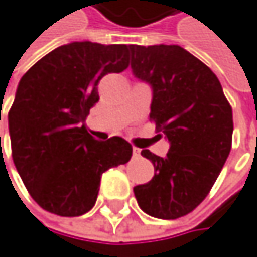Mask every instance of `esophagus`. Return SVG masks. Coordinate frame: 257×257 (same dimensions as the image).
<instances>
[{"mask_svg": "<svg viewBox=\"0 0 257 257\" xmlns=\"http://www.w3.org/2000/svg\"><path fill=\"white\" fill-rule=\"evenodd\" d=\"M133 156H136V158L141 156V150L138 147H133Z\"/></svg>", "mask_w": 257, "mask_h": 257, "instance_id": "1", "label": "esophagus"}]
</instances>
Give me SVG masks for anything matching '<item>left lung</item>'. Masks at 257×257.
I'll return each instance as SVG.
<instances>
[{
  "instance_id": "obj_1",
  "label": "left lung",
  "mask_w": 257,
  "mask_h": 257,
  "mask_svg": "<svg viewBox=\"0 0 257 257\" xmlns=\"http://www.w3.org/2000/svg\"><path fill=\"white\" fill-rule=\"evenodd\" d=\"M132 70L152 85L150 119L170 141L165 158L143 150L155 176L133 188L138 205L178 219L210 193L231 150L233 111L217 76L179 46H130Z\"/></svg>"
}]
</instances>
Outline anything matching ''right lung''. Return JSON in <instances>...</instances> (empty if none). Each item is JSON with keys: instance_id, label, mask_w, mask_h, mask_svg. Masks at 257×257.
<instances>
[{"instance_id": "add662e5", "label": "right lung", "mask_w": 257, "mask_h": 257, "mask_svg": "<svg viewBox=\"0 0 257 257\" xmlns=\"http://www.w3.org/2000/svg\"><path fill=\"white\" fill-rule=\"evenodd\" d=\"M127 67V44L82 41L52 50L21 78L9 111L12 158L41 208L69 217L87 213L102 173L130 161L125 139L98 141L84 124L99 101V79Z\"/></svg>"}]
</instances>
